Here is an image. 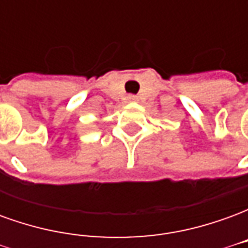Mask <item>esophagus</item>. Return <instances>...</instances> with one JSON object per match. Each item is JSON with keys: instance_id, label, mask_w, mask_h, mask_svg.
<instances>
[{"instance_id": "34e87169", "label": "esophagus", "mask_w": 248, "mask_h": 248, "mask_svg": "<svg viewBox=\"0 0 248 248\" xmlns=\"http://www.w3.org/2000/svg\"><path fill=\"white\" fill-rule=\"evenodd\" d=\"M127 99H129V101H135L137 98H135L134 95H129V97H127Z\"/></svg>"}]
</instances>
